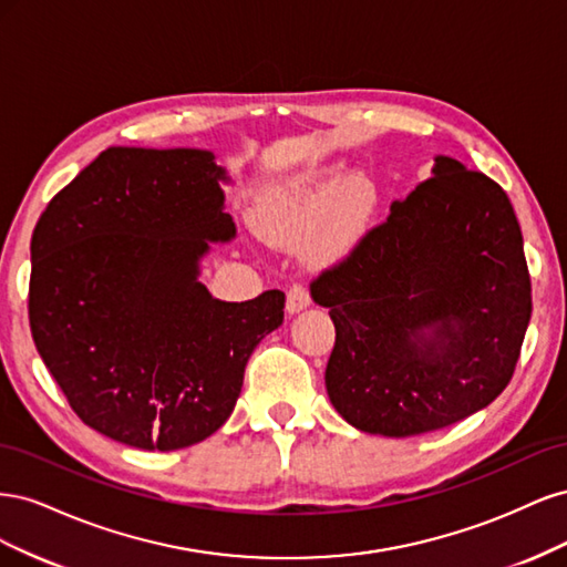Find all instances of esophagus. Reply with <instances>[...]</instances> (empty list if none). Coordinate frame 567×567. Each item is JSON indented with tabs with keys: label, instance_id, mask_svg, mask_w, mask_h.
<instances>
[{
	"label": "esophagus",
	"instance_id": "obj_1",
	"mask_svg": "<svg viewBox=\"0 0 567 567\" xmlns=\"http://www.w3.org/2000/svg\"><path fill=\"white\" fill-rule=\"evenodd\" d=\"M312 298H310V290H307L302 284H293L288 288L286 293V310L288 315H298L302 310H307L310 307Z\"/></svg>",
	"mask_w": 567,
	"mask_h": 567
}]
</instances>
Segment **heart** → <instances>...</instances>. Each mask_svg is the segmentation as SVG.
Segmentation results:
<instances>
[{
  "label": "heart",
  "mask_w": 567,
  "mask_h": 567,
  "mask_svg": "<svg viewBox=\"0 0 567 567\" xmlns=\"http://www.w3.org/2000/svg\"><path fill=\"white\" fill-rule=\"evenodd\" d=\"M379 208V188L364 173L340 165L312 169L262 194L255 227L267 244L298 248L315 265L342 260L371 227Z\"/></svg>",
  "instance_id": "obj_1"
}]
</instances>
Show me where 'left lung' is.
Masks as SVG:
<instances>
[{
  "label": "left lung",
  "instance_id": "1",
  "mask_svg": "<svg viewBox=\"0 0 567 567\" xmlns=\"http://www.w3.org/2000/svg\"><path fill=\"white\" fill-rule=\"evenodd\" d=\"M310 290L336 326L331 404L385 437L440 431L499 398L532 315L506 192L450 156Z\"/></svg>",
  "mask_w": 567,
  "mask_h": 567
}]
</instances>
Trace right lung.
Wrapping results in <instances>:
<instances>
[{"mask_svg": "<svg viewBox=\"0 0 567 567\" xmlns=\"http://www.w3.org/2000/svg\"><path fill=\"white\" fill-rule=\"evenodd\" d=\"M213 151L111 146L49 200L30 244V331L96 433L173 452L236 406L286 296H210L200 260L236 236Z\"/></svg>", "mask_w": 567, "mask_h": 567, "instance_id": "right-lung-1", "label": "right lung"}]
</instances>
